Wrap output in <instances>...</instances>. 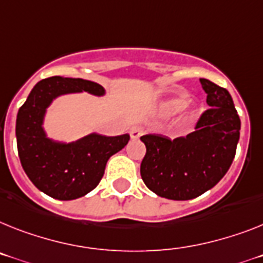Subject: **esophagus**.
Listing matches in <instances>:
<instances>
[{
    "instance_id": "obj_1",
    "label": "esophagus",
    "mask_w": 263,
    "mask_h": 263,
    "mask_svg": "<svg viewBox=\"0 0 263 263\" xmlns=\"http://www.w3.org/2000/svg\"><path fill=\"white\" fill-rule=\"evenodd\" d=\"M129 134H131L132 139H139L140 136L143 135V129L140 127H132L131 132H129Z\"/></svg>"
}]
</instances>
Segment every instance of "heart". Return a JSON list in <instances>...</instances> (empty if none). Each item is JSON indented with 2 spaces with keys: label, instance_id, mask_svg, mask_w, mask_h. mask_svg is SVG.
Here are the masks:
<instances>
[{
  "label": "heart",
  "instance_id": "heart-1",
  "mask_svg": "<svg viewBox=\"0 0 263 263\" xmlns=\"http://www.w3.org/2000/svg\"><path fill=\"white\" fill-rule=\"evenodd\" d=\"M187 104H189V99L184 95H179V96H175V98L163 101L162 104H160V108H159V111H160L163 116H173V115H176L178 112L182 111L183 108H186ZM198 118H199V112L194 109V111L190 112V115L186 119H183L180 125L186 127L190 121H195Z\"/></svg>",
  "mask_w": 263,
  "mask_h": 263
}]
</instances>
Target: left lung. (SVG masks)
Here are the masks:
<instances>
[{"instance_id":"8db88e82","label":"left lung","mask_w":263,"mask_h":263,"mask_svg":"<svg viewBox=\"0 0 263 263\" xmlns=\"http://www.w3.org/2000/svg\"><path fill=\"white\" fill-rule=\"evenodd\" d=\"M199 81L210 108L195 131L174 140L156 134L140 138L147 148L140 164L143 182L167 199H194L213 189L226 175L237 151L240 119L231 95L207 79Z\"/></svg>"}]
</instances>
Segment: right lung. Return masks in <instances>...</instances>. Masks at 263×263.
<instances>
[{"label":"right lung","instance_id":"add662e5","mask_svg":"<svg viewBox=\"0 0 263 263\" xmlns=\"http://www.w3.org/2000/svg\"><path fill=\"white\" fill-rule=\"evenodd\" d=\"M88 92L103 96L100 84L83 79L53 76L39 81L15 120L17 149L24 171L40 191L59 200L81 198L104 175L108 159L127 145L129 135L90 134L76 142H54L44 131L46 108L61 95Z\"/></svg>","mask_w":263,"mask_h":263}]
</instances>
